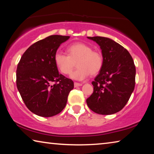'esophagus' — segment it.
<instances>
[{"label": "esophagus", "instance_id": "1", "mask_svg": "<svg viewBox=\"0 0 154 154\" xmlns=\"http://www.w3.org/2000/svg\"><path fill=\"white\" fill-rule=\"evenodd\" d=\"M82 85H83L82 83H77V82H75V83H74V85H75V88H76V87L82 86Z\"/></svg>", "mask_w": 154, "mask_h": 154}]
</instances>
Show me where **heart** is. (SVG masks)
Instances as JSON below:
<instances>
[{
	"instance_id": "1",
	"label": "heart",
	"mask_w": 154,
	"mask_h": 154,
	"mask_svg": "<svg viewBox=\"0 0 154 154\" xmlns=\"http://www.w3.org/2000/svg\"><path fill=\"white\" fill-rule=\"evenodd\" d=\"M68 55L57 52L54 55V63L62 74L68 75L72 72L77 62V69L71 75L74 79L83 80L90 75H95L101 71L104 58L101 52L92 50L90 45L78 42L66 49Z\"/></svg>"
}]
</instances>
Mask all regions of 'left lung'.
Listing matches in <instances>:
<instances>
[{
  "label": "left lung",
  "mask_w": 154,
  "mask_h": 154,
  "mask_svg": "<svg viewBox=\"0 0 154 154\" xmlns=\"http://www.w3.org/2000/svg\"><path fill=\"white\" fill-rule=\"evenodd\" d=\"M88 38L100 47L104 64L92 82L94 92L87 98V105L98 114H114L124 107L134 91L136 68L133 59L126 49L111 38Z\"/></svg>",
  "instance_id": "left-lung-1"
}]
</instances>
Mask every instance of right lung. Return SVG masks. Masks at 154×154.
<instances>
[{
	"label": "right lung",
	"mask_w": 154,
	"mask_h": 154,
	"mask_svg": "<svg viewBox=\"0 0 154 154\" xmlns=\"http://www.w3.org/2000/svg\"><path fill=\"white\" fill-rule=\"evenodd\" d=\"M70 36L51 35L30 46L16 71V85L26 106L38 116L51 117L63 110L74 83L58 72L54 55Z\"/></svg>",
	"instance_id": "add662e5"
}]
</instances>
